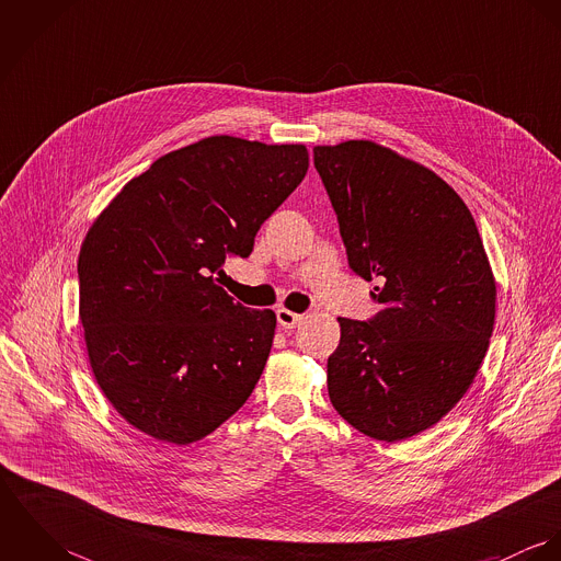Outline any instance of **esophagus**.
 Segmentation results:
<instances>
[{"instance_id":"esophagus-1","label":"esophagus","mask_w":561,"mask_h":561,"mask_svg":"<svg viewBox=\"0 0 561 561\" xmlns=\"http://www.w3.org/2000/svg\"><path fill=\"white\" fill-rule=\"evenodd\" d=\"M276 318H278V323H280L283 328H296V325H300L302 320H305V316H298V313H294V311H289V309H278V311H276Z\"/></svg>"}]
</instances>
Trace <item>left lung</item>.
I'll use <instances>...</instances> for the list:
<instances>
[{"label":"left lung","instance_id":"8db88e82","mask_svg":"<svg viewBox=\"0 0 561 561\" xmlns=\"http://www.w3.org/2000/svg\"><path fill=\"white\" fill-rule=\"evenodd\" d=\"M350 267L382 311L339 318L328 396L358 432L398 443L436 425L485 356L496 283L476 220L434 170L371 140L316 147Z\"/></svg>","mask_w":561,"mask_h":561}]
</instances>
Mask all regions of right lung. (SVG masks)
Masks as SVG:
<instances>
[{
  "label": "right lung",
  "mask_w": 561,
  "mask_h": 561,
  "mask_svg": "<svg viewBox=\"0 0 561 561\" xmlns=\"http://www.w3.org/2000/svg\"><path fill=\"white\" fill-rule=\"evenodd\" d=\"M309 170L305 145L211 136L134 176L81 241L80 320L92 376L156 440L190 445L233 416L267 363L276 316L214 278Z\"/></svg>",
  "instance_id": "1"
}]
</instances>
